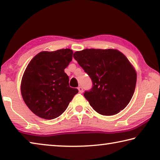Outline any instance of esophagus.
Listing matches in <instances>:
<instances>
[{"label": "esophagus", "mask_w": 160, "mask_h": 160, "mask_svg": "<svg viewBox=\"0 0 160 160\" xmlns=\"http://www.w3.org/2000/svg\"><path fill=\"white\" fill-rule=\"evenodd\" d=\"M78 91H79V92H80V93H82V92H83V89H82V87H78Z\"/></svg>", "instance_id": "1"}]
</instances>
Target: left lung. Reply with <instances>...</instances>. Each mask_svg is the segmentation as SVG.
<instances>
[{"label": "left lung", "instance_id": "8db88e82", "mask_svg": "<svg viewBox=\"0 0 160 160\" xmlns=\"http://www.w3.org/2000/svg\"><path fill=\"white\" fill-rule=\"evenodd\" d=\"M73 57L92 79V88L84 96L93 109L112 116L125 109L133 95L137 74L124 54L112 48H86Z\"/></svg>", "mask_w": 160, "mask_h": 160}]
</instances>
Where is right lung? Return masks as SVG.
Wrapping results in <instances>:
<instances>
[{
    "mask_svg": "<svg viewBox=\"0 0 160 160\" xmlns=\"http://www.w3.org/2000/svg\"><path fill=\"white\" fill-rule=\"evenodd\" d=\"M72 53L70 48L42 51L27 66L21 94L27 106L39 117L48 120L58 117L78 92L69 86V78L64 72Z\"/></svg>",
    "mask_w": 160,
    "mask_h": 160,
    "instance_id": "obj_1",
    "label": "right lung"
}]
</instances>
